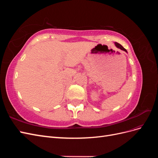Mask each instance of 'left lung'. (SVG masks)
<instances>
[{"label":"left lung","mask_w":158,"mask_h":158,"mask_svg":"<svg viewBox=\"0 0 158 158\" xmlns=\"http://www.w3.org/2000/svg\"><path fill=\"white\" fill-rule=\"evenodd\" d=\"M114 45H115V46L117 47V48L118 49H121V50H123V51H125L126 52H127V51L125 49V48H124V47L121 45H120V44H118V43H114Z\"/></svg>","instance_id":"left-lung-1"}]
</instances>
